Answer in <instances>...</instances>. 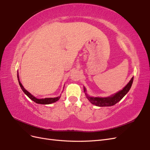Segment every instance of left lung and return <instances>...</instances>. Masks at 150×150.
Here are the masks:
<instances>
[{"label":"left lung","instance_id":"left-lung-1","mask_svg":"<svg viewBox=\"0 0 150 150\" xmlns=\"http://www.w3.org/2000/svg\"><path fill=\"white\" fill-rule=\"evenodd\" d=\"M133 81V77L129 81V82L127 84L125 87L122 90L120 91L119 92L115 93V94H112V96L106 97V98H99V97H90L87 94V93H85L86 98H88V100L91 103L93 104H94L97 106H111L115 105L117 103H118L121 99L123 98L125 95L128 93L129 91L131 86H132ZM84 91L86 92V88L84 87Z\"/></svg>","mask_w":150,"mask_h":150}]
</instances>
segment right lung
I'll return each instance as SVG.
<instances>
[{"instance_id":"add662e5","label":"right lung","mask_w":150,"mask_h":150,"mask_svg":"<svg viewBox=\"0 0 150 150\" xmlns=\"http://www.w3.org/2000/svg\"><path fill=\"white\" fill-rule=\"evenodd\" d=\"M17 78H18V81H19V85L21 86V88L22 89V91H24V93L31 99V100H33V101H34L36 103L40 104H51V103L56 102L61 98V96H58V97H56V98H44H44L43 99H38V98H36L35 97H34L33 96V95H32L29 92H28V91H27L23 87V86H22V84L20 82L18 74H17Z\"/></svg>"}]
</instances>
